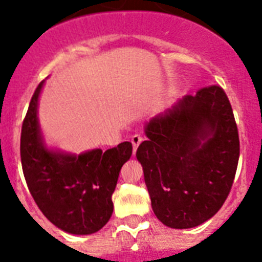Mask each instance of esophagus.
<instances>
[{"mask_svg":"<svg viewBox=\"0 0 262 262\" xmlns=\"http://www.w3.org/2000/svg\"><path fill=\"white\" fill-rule=\"evenodd\" d=\"M143 141V137L140 135H135L132 137V144H133V152L137 151V147L140 145V143Z\"/></svg>","mask_w":262,"mask_h":262,"instance_id":"1","label":"esophagus"}]
</instances>
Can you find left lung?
I'll return each instance as SVG.
<instances>
[{
    "mask_svg": "<svg viewBox=\"0 0 262 262\" xmlns=\"http://www.w3.org/2000/svg\"><path fill=\"white\" fill-rule=\"evenodd\" d=\"M137 148L156 217L193 228L219 211L231 190L239 137L227 95L217 85L179 99L145 122Z\"/></svg>",
    "mask_w": 262,
    "mask_h": 262,
    "instance_id": "1",
    "label": "left lung"
}]
</instances>
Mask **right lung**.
<instances>
[{"label": "right lung", "instance_id": "obj_1", "mask_svg": "<svg viewBox=\"0 0 262 262\" xmlns=\"http://www.w3.org/2000/svg\"><path fill=\"white\" fill-rule=\"evenodd\" d=\"M45 80L35 90L21 127L23 172L35 203L55 227L73 235L99 231L113 215V200L132 144L103 152L95 148L72 154L47 145L38 118Z\"/></svg>", "mask_w": 262, "mask_h": 262}]
</instances>
